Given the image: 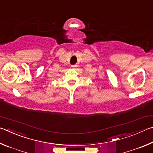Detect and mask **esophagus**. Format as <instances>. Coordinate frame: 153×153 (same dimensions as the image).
<instances>
[{
  "label": "esophagus",
  "mask_w": 153,
  "mask_h": 153,
  "mask_svg": "<svg viewBox=\"0 0 153 153\" xmlns=\"http://www.w3.org/2000/svg\"><path fill=\"white\" fill-rule=\"evenodd\" d=\"M76 66V65H72V66H71V67H72V68H74Z\"/></svg>",
  "instance_id": "esophagus-1"
}]
</instances>
